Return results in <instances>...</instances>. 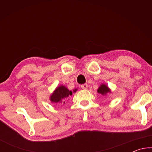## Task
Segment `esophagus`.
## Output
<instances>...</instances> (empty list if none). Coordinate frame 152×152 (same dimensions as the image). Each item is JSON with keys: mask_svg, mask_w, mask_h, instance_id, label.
I'll return each mask as SVG.
<instances>
[{"mask_svg": "<svg viewBox=\"0 0 152 152\" xmlns=\"http://www.w3.org/2000/svg\"><path fill=\"white\" fill-rule=\"evenodd\" d=\"M81 88H82V89H87V88H88V84H82V85H81Z\"/></svg>", "mask_w": 152, "mask_h": 152, "instance_id": "1", "label": "esophagus"}]
</instances>
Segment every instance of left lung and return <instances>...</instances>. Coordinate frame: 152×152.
Returning <instances> with one entry per match:
<instances>
[{
    "mask_svg": "<svg viewBox=\"0 0 152 152\" xmlns=\"http://www.w3.org/2000/svg\"><path fill=\"white\" fill-rule=\"evenodd\" d=\"M97 92H99V94H101L102 95H106L108 92H110L111 91H110V88L107 85H105L104 84H102L101 85L99 86Z\"/></svg>",
    "mask_w": 152,
    "mask_h": 152,
    "instance_id": "left-lung-1",
    "label": "left lung"
}]
</instances>
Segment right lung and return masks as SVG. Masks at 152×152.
Listing matches in <instances>:
<instances>
[{
	"label": "right lung",
	"instance_id": "1",
	"mask_svg": "<svg viewBox=\"0 0 152 152\" xmlns=\"http://www.w3.org/2000/svg\"><path fill=\"white\" fill-rule=\"evenodd\" d=\"M77 91V88L73 90V91H69L65 86H60L56 88L54 91L50 96V101L51 102L54 103H61L63 100L66 98L72 96L73 92H76ZM63 103H65L64 102Z\"/></svg>",
	"mask_w": 152,
	"mask_h": 152
}]
</instances>
